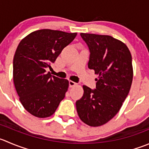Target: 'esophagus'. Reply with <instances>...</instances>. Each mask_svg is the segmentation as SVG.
<instances>
[{
	"instance_id": "obj_1",
	"label": "esophagus",
	"mask_w": 149,
	"mask_h": 149,
	"mask_svg": "<svg viewBox=\"0 0 149 149\" xmlns=\"http://www.w3.org/2000/svg\"><path fill=\"white\" fill-rule=\"evenodd\" d=\"M75 85H76V83H75L73 81H69V86H70V87H73Z\"/></svg>"
}]
</instances>
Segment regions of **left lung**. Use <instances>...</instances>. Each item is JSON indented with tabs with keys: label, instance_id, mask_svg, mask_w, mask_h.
<instances>
[{
	"label": "left lung",
	"instance_id": "obj_1",
	"mask_svg": "<svg viewBox=\"0 0 149 149\" xmlns=\"http://www.w3.org/2000/svg\"><path fill=\"white\" fill-rule=\"evenodd\" d=\"M89 48L88 67L99 75L94 89L84 86V95L76 101L79 118L98 127L116 116L132 85V56L126 45L110 36L81 33Z\"/></svg>",
	"mask_w": 149,
	"mask_h": 149
}]
</instances>
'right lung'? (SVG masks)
Listing matches in <instances>:
<instances>
[{"label":"right lung","mask_w":149,"mask_h":149,"mask_svg":"<svg viewBox=\"0 0 149 149\" xmlns=\"http://www.w3.org/2000/svg\"><path fill=\"white\" fill-rule=\"evenodd\" d=\"M76 35L43 29L31 33L19 44L13 60L14 86L22 105L33 116H52L64 99L68 81L52 76L46 69Z\"/></svg>","instance_id":"add662e5"}]
</instances>
